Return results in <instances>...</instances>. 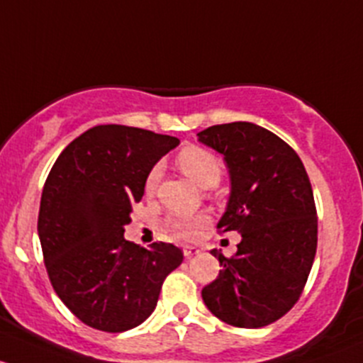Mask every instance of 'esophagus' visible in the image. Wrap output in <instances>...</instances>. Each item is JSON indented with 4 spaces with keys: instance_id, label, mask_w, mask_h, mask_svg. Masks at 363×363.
I'll return each instance as SVG.
<instances>
[{
    "instance_id": "esophagus-1",
    "label": "esophagus",
    "mask_w": 363,
    "mask_h": 363,
    "mask_svg": "<svg viewBox=\"0 0 363 363\" xmlns=\"http://www.w3.org/2000/svg\"><path fill=\"white\" fill-rule=\"evenodd\" d=\"M199 252L201 250L197 248V246H185V248H183V255H185V259H192V257L197 255Z\"/></svg>"
}]
</instances>
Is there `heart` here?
<instances>
[{
	"mask_svg": "<svg viewBox=\"0 0 363 363\" xmlns=\"http://www.w3.org/2000/svg\"><path fill=\"white\" fill-rule=\"evenodd\" d=\"M178 167L199 186L203 189H211V186L218 185L220 178H222V164L216 159L211 152L204 150L199 147H189L183 150L177 157ZM160 178V167H152L148 173L147 180H145V190L152 192L157 186V182ZM208 223L206 215H194V216H173L167 220V225L171 230L182 238H194L201 227Z\"/></svg>",
	"mask_w": 363,
	"mask_h": 363,
	"instance_id": "1",
	"label": "heart"
}]
</instances>
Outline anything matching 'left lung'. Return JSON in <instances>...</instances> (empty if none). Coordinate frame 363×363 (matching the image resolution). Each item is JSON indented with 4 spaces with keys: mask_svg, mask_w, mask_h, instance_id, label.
<instances>
[{
    "mask_svg": "<svg viewBox=\"0 0 363 363\" xmlns=\"http://www.w3.org/2000/svg\"><path fill=\"white\" fill-rule=\"evenodd\" d=\"M197 136L229 167V203L216 229L241 234L236 255L211 250L222 271L203 289V301L233 327H265L294 308L313 267L318 218L311 183L294 148L252 122L211 125Z\"/></svg>",
    "mask_w": 363,
    "mask_h": 363,
    "instance_id": "obj_1",
    "label": "left lung"
}]
</instances>
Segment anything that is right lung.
Returning <instances> with one entry per match:
<instances>
[{
	"label": "right lung",
	"instance_id": "1",
	"mask_svg": "<svg viewBox=\"0 0 363 363\" xmlns=\"http://www.w3.org/2000/svg\"><path fill=\"white\" fill-rule=\"evenodd\" d=\"M178 143L138 127L96 125L48 173L38 215L45 267L59 298L89 327L124 332L143 323L166 276L183 262L171 242L147 250L124 239L148 173Z\"/></svg>",
	"mask_w": 363,
	"mask_h": 363
}]
</instances>
